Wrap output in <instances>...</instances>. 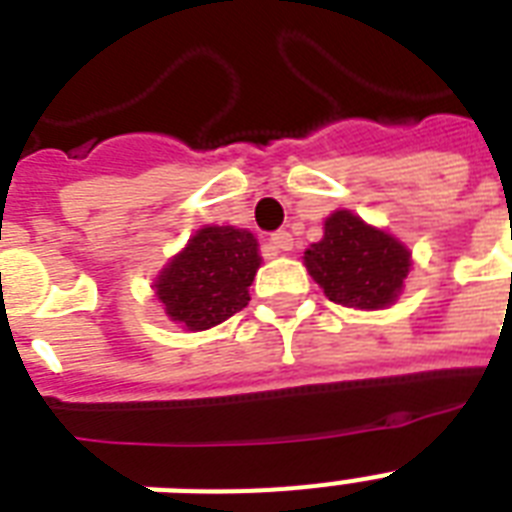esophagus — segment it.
Returning a JSON list of instances; mask_svg holds the SVG:
<instances>
[{
    "instance_id": "34e87169",
    "label": "esophagus",
    "mask_w": 512,
    "mask_h": 512,
    "mask_svg": "<svg viewBox=\"0 0 512 512\" xmlns=\"http://www.w3.org/2000/svg\"><path fill=\"white\" fill-rule=\"evenodd\" d=\"M271 247L276 252H289V249L295 247V239H292V233L289 231H276L271 233Z\"/></svg>"
}]
</instances>
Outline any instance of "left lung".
Wrapping results in <instances>:
<instances>
[{
  "label": "left lung",
  "mask_w": 512,
  "mask_h": 512,
  "mask_svg": "<svg viewBox=\"0 0 512 512\" xmlns=\"http://www.w3.org/2000/svg\"><path fill=\"white\" fill-rule=\"evenodd\" d=\"M303 260L332 303L358 311L396 303L412 268V252L396 236L366 225L348 209L327 217L324 239L305 249Z\"/></svg>",
  "instance_id": "1"
}]
</instances>
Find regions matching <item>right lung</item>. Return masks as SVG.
Returning <instances> with one entry per match:
<instances>
[{"instance_id": "1", "label": "right lung", "mask_w": 512, "mask_h": 512, "mask_svg": "<svg viewBox=\"0 0 512 512\" xmlns=\"http://www.w3.org/2000/svg\"><path fill=\"white\" fill-rule=\"evenodd\" d=\"M257 239L247 228L204 225L154 281L172 321L191 332L217 327L247 308L249 284L260 268Z\"/></svg>"}]
</instances>
